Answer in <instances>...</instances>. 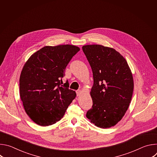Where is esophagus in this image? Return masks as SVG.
Listing matches in <instances>:
<instances>
[{
    "instance_id": "34e87169",
    "label": "esophagus",
    "mask_w": 157,
    "mask_h": 157,
    "mask_svg": "<svg viewBox=\"0 0 157 157\" xmlns=\"http://www.w3.org/2000/svg\"><path fill=\"white\" fill-rule=\"evenodd\" d=\"M81 94V91H80V90L76 91V94H77V96H80V94Z\"/></svg>"
}]
</instances>
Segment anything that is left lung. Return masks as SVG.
Here are the masks:
<instances>
[{
    "label": "left lung",
    "instance_id": "1",
    "mask_svg": "<svg viewBox=\"0 0 157 157\" xmlns=\"http://www.w3.org/2000/svg\"><path fill=\"white\" fill-rule=\"evenodd\" d=\"M82 48L94 79L90 92L93 106L86 117L100 128L114 126L124 117L131 101V70L125 59L114 48L101 44H88Z\"/></svg>",
    "mask_w": 157,
    "mask_h": 157
}]
</instances>
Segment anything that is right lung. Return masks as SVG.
<instances>
[{
    "instance_id": "obj_1",
    "label": "right lung",
    "mask_w": 157,
    "mask_h": 157,
    "mask_svg": "<svg viewBox=\"0 0 157 157\" xmlns=\"http://www.w3.org/2000/svg\"><path fill=\"white\" fill-rule=\"evenodd\" d=\"M80 48L71 44L46 46L27 61L19 79L20 96L27 114L41 126L53 125L61 120L76 96L63 84L65 69Z\"/></svg>"
}]
</instances>
